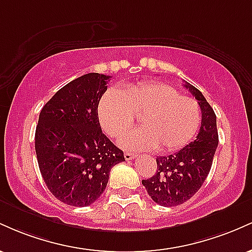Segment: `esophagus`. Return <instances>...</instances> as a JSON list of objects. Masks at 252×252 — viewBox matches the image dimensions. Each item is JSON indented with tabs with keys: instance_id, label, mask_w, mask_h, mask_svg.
Instances as JSON below:
<instances>
[{
	"instance_id": "1",
	"label": "esophagus",
	"mask_w": 252,
	"mask_h": 252,
	"mask_svg": "<svg viewBox=\"0 0 252 252\" xmlns=\"http://www.w3.org/2000/svg\"><path fill=\"white\" fill-rule=\"evenodd\" d=\"M135 154L134 153H129V152H124V158H126V160H132V158H135Z\"/></svg>"
}]
</instances>
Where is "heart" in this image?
I'll return each mask as SVG.
<instances>
[{
    "label": "heart",
    "mask_w": 252,
    "mask_h": 252,
    "mask_svg": "<svg viewBox=\"0 0 252 252\" xmlns=\"http://www.w3.org/2000/svg\"><path fill=\"white\" fill-rule=\"evenodd\" d=\"M135 116L140 117L142 128L121 138L126 149L175 152L189 144L201 126L199 104L166 84H130L121 91L108 90L98 104L100 126L111 137L131 128Z\"/></svg>",
    "instance_id": "1"
}]
</instances>
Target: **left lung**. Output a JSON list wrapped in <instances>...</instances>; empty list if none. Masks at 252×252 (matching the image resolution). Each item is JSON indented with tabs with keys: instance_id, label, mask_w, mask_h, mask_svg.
<instances>
[{
	"instance_id": "1",
	"label": "left lung",
	"mask_w": 252,
	"mask_h": 252,
	"mask_svg": "<svg viewBox=\"0 0 252 252\" xmlns=\"http://www.w3.org/2000/svg\"><path fill=\"white\" fill-rule=\"evenodd\" d=\"M185 88L198 100L201 126L193 142L168 156L156 158L154 176L142 180L150 198L164 207L184 204L200 189L209 175L217 147L218 130L213 109L198 89L186 83Z\"/></svg>"
}]
</instances>
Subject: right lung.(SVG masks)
Instances as JSON below:
<instances>
[{
  "label": "right lung",
  "mask_w": 252,
  "mask_h": 252,
  "mask_svg": "<svg viewBox=\"0 0 252 252\" xmlns=\"http://www.w3.org/2000/svg\"><path fill=\"white\" fill-rule=\"evenodd\" d=\"M110 76L88 73L66 84L45 104L35 152L46 186L58 200L89 206L102 195L123 152L102 132L98 104Z\"/></svg>",
  "instance_id": "add662e5"
}]
</instances>
